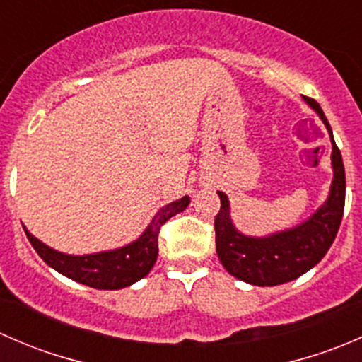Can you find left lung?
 Listing matches in <instances>:
<instances>
[{"mask_svg":"<svg viewBox=\"0 0 362 362\" xmlns=\"http://www.w3.org/2000/svg\"><path fill=\"white\" fill-rule=\"evenodd\" d=\"M305 101L319 113L333 144V184L327 202L303 224L275 235L254 238L242 235L233 226L228 196L224 192H217L221 198V210L215 215L217 255L228 273L252 286H280L312 269L333 245L341 224L345 208V168L341 154L334 144L333 131L320 105L306 96Z\"/></svg>","mask_w":362,"mask_h":362,"instance_id":"1","label":"left lung"}]
</instances>
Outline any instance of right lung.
Listing matches in <instances>:
<instances>
[{
	"mask_svg": "<svg viewBox=\"0 0 362 362\" xmlns=\"http://www.w3.org/2000/svg\"><path fill=\"white\" fill-rule=\"evenodd\" d=\"M189 202H191V198L184 196L182 199L166 204V206L160 208L158 214H156V217L152 218V222L140 238L134 240L129 245L120 247V249L98 252V254H63V252H57L47 247L45 243L35 238L25 228L24 231L29 243L33 245V249L38 252L40 257L50 268L59 272L61 275L68 276V279L75 280L78 284H83V286L94 287V289H124V287L131 286V284L138 282L145 275H148L156 259H158V240L160 226L168 218L173 217V215L184 211Z\"/></svg>",
	"mask_w": 362,
	"mask_h": 362,
	"instance_id": "right-lung-1",
	"label": "right lung"
}]
</instances>
